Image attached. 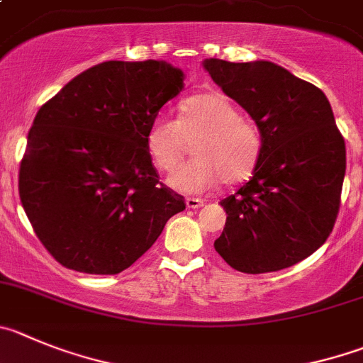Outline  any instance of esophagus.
Here are the masks:
<instances>
[{
  "instance_id": "esophagus-1",
  "label": "esophagus",
  "mask_w": 363,
  "mask_h": 363,
  "mask_svg": "<svg viewBox=\"0 0 363 363\" xmlns=\"http://www.w3.org/2000/svg\"><path fill=\"white\" fill-rule=\"evenodd\" d=\"M185 203H187L189 208H199V207H203L205 201L199 198H187L185 199Z\"/></svg>"
}]
</instances>
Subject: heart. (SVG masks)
<instances>
[{
	"instance_id": "heart-1",
	"label": "heart",
	"mask_w": 363,
	"mask_h": 363,
	"mask_svg": "<svg viewBox=\"0 0 363 363\" xmlns=\"http://www.w3.org/2000/svg\"><path fill=\"white\" fill-rule=\"evenodd\" d=\"M189 141L195 143L196 158L177 169ZM145 149L158 171L177 169L169 178L172 189L198 194L221 179L234 185L250 178L262 155V133L232 99L212 91L182 102L176 121L156 115L145 133Z\"/></svg>"
}]
</instances>
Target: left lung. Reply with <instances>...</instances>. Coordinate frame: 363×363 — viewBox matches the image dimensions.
<instances>
[{"label":"left lung","instance_id":"left-lung-1","mask_svg":"<svg viewBox=\"0 0 363 363\" xmlns=\"http://www.w3.org/2000/svg\"><path fill=\"white\" fill-rule=\"evenodd\" d=\"M203 66L262 133L254 176L221 201L227 223L216 252L242 274L294 266L324 245L340 208L345 142L333 109L322 89L274 62Z\"/></svg>","mask_w":363,"mask_h":363}]
</instances>
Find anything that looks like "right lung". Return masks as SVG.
Here are the masks:
<instances>
[{"label": "right lung", "mask_w": 363, "mask_h": 363, "mask_svg": "<svg viewBox=\"0 0 363 363\" xmlns=\"http://www.w3.org/2000/svg\"><path fill=\"white\" fill-rule=\"evenodd\" d=\"M182 88L184 72L164 61H108L41 106L19 165V198L62 266L121 274L185 211L145 149L149 124Z\"/></svg>", "instance_id": "obj_1"}]
</instances>
